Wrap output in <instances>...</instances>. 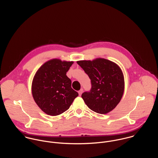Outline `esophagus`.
Returning <instances> with one entry per match:
<instances>
[{
  "instance_id": "obj_1",
  "label": "esophagus",
  "mask_w": 158,
  "mask_h": 158,
  "mask_svg": "<svg viewBox=\"0 0 158 158\" xmlns=\"http://www.w3.org/2000/svg\"><path fill=\"white\" fill-rule=\"evenodd\" d=\"M83 89H81L80 90L78 91V94H79V95H80V96H81V94L83 93Z\"/></svg>"
}]
</instances>
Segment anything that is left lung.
Here are the masks:
<instances>
[{
    "instance_id": "obj_1",
    "label": "left lung",
    "mask_w": 158,
    "mask_h": 158,
    "mask_svg": "<svg viewBox=\"0 0 158 158\" xmlns=\"http://www.w3.org/2000/svg\"><path fill=\"white\" fill-rule=\"evenodd\" d=\"M77 63L90 80V90L81 95L86 105L92 111L101 114L112 111L120 102L124 91L121 69L114 63L103 58Z\"/></svg>"
}]
</instances>
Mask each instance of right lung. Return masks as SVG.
I'll return each instance as SVG.
<instances>
[{"label":"right lung","mask_w":158,"mask_h":158,"mask_svg":"<svg viewBox=\"0 0 158 158\" xmlns=\"http://www.w3.org/2000/svg\"><path fill=\"white\" fill-rule=\"evenodd\" d=\"M72 64V61L53 59L44 63L34 77L33 98L48 115L55 116L65 112L78 95L71 88L72 81L66 75Z\"/></svg>","instance_id":"1"}]
</instances>
